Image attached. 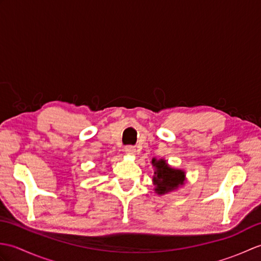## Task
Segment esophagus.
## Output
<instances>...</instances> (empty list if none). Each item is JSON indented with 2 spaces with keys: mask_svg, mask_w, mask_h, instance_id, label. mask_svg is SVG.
I'll return each instance as SVG.
<instances>
[{
  "mask_svg": "<svg viewBox=\"0 0 261 261\" xmlns=\"http://www.w3.org/2000/svg\"><path fill=\"white\" fill-rule=\"evenodd\" d=\"M124 151L126 154H131V156H135L136 154V148L132 146H127L124 148Z\"/></svg>",
  "mask_w": 261,
  "mask_h": 261,
  "instance_id": "34e87169",
  "label": "esophagus"
}]
</instances>
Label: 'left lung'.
Instances as JSON below:
<instances>
[{"instance_id":"obj_1","label":"left lung","mask_w":261,"mask_h":261,"mask_svg":"<svg viewBox=\"0 0 261 261\" xmlns=\"http://www.w3.org/2000/svg\"><path fill=\"white\" fill-rule=\"evenodd\" d=\"M152 166L154 167V175L152 177L154 192L159 195L175 191L184 184L185 171L171 168L165 159L157 160L152 158Z\"/></svg>"}]
</instances>
